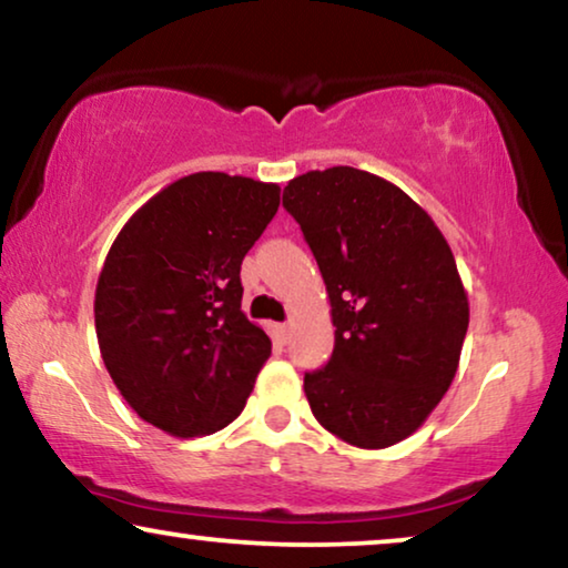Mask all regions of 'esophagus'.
<instances>
[{"label": "esophagus", "mask_w": 568, "mask_h": 568, "mask_svg": "<svg viewBox=\"0 0 568 568\" xmlns=\"http://www.w3.org/2000/svg\"><path fill=\"white\" fill-rule=\"evenodd\" d=\"M277 332H281V337H283V342L287 339V332H291V324H277Z\"/></svg>", "instance_id": "34e87169"}]
</instances>
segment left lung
Returning <instances> with one entry per match:
<instances>
[{"label": "left lung", "mask_w": 568, "mask_h": 568, "mask_svg": "<svg viewBox=\"0 0 568 568\" xmlns=\"http://www.w3.org/2000/svg\"><path fill=\"white\" fill-rule=\"evenodd\" d=\"M332 303L329 363L303 375L318 425L378 450L417 433L458 371L468 295L435 221L404 190L355 166L283 190Z\"/></svg>", "instance_id": "left-lung-1"}]
</instances>
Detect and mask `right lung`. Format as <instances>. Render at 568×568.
I'll return each mask as SVG.
<instances>
[{
  "instance_id": "obj_1",
  "label": "right lung",
  "mask_w": 568,
  "mask_h": 568,
  "mask_svg": "<svg viewBox=\"0 0 568 568\" xmlns=\"http://www.w3.org/2000/svg\"><path fill=\"white\" fill-rule=\"evenodd\" d=\"M281 205L273 182L197 172L156 193L110 246L94 329L143 422L201 437L242 414L273 342L242 311V260Z\"/></svg>"
}]
</instances>
